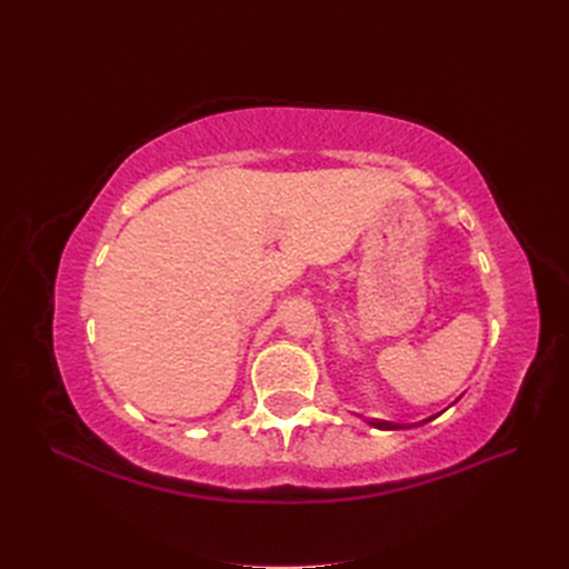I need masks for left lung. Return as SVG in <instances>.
<instances>
[{"label": "left lung", "instance_id": "1", "mask_svg": "<svg viewBox=\"0 0 569 569\" xmlns=\"http://www.w3.org/2000/svg\"><path fill=\"white\" fill-rule=\"evenodd\" d=\"M427 422V420H425ZM368 425L377 427V429H406V425L399 422H387V420H368Z\"/></svg>", "mask_w": 569, "mask_h": 569}]
</instances>
